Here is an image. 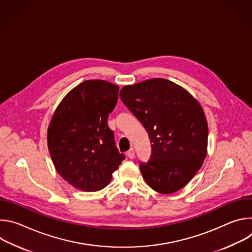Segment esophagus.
Listing matches in <instances>:
<instances>
[{"label": "esophagus", "mask_w": 252, "mask_h": 252, "mask_svg": "<svg viewBox=\"0 0 252 252\" xmlns=\"http://www.w3.org/2000/svg\"><path fill=\"white\" fill-rule=\"evenodd\" d=\"M126 156H127V158H128L132 159V158H134V150L131 148L129 151H127V152H126Z\"/></svg>", "instance_id": "obj_1"}]
</instances>
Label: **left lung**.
I'll return each instance as SVG.
<instances>
[{
	"label": "left lung",
	"mask_w": 252,
	"mask_h": 252,
	"mask_svg": "<svg viewBox=\"0 0 252 252\" xmlns=\"http://www.w3.org/2000/svg\"><path fill=\"white\" fill-rule=\"evenodd\" d=\"M120 96L149 132L152 156L140 162L146 183L161 194L185 188L207 154L208 126L199 101L165 79L125 86Z\"/></svg>",
	"instance_id": "1"
}]
</instances>
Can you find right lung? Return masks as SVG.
<instances>
[{"instance_id":"obj_1","label":"right lung","mask_w":252,"mask_h":252,"mask_svg":"<svg viewBox=\"0 0 252 252\" xmlns=\"http://www.w3.org/2000/svg\"><path fill=\"white\" fill-rule=\"evenodd\" d=\"M119 90L106 81H85L63 96L53 114L48 149L58 173L77 189H104L125 159L107 126Z\"/></svg>"}]
</instances>
